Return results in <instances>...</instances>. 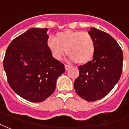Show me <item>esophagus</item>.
I'll return each instance as SVG.
<instances>
[{
    "label": "esophagus",
    "instance_id": "34e87169",
    "mask_svg": "<svg viewBox=\"0 0 129 129\" xmlns=\"http://www.w3.org/2000/svg\"><path fill=\"white\" fill-rule=\"evenodd\" d=\"M64 68H65L66 71H68L69 69H70V66L67 65V64H65V65H64Z\"/></svg>",
    "mask_w": 129,
    "mask_h": 129
}]
</instances>
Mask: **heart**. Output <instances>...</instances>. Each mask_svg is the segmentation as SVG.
<instances>
[{
    "instance_id": "1",
    "label": "heart",
    "mask_w": 129,
    "mask_h": 129,
    "mask_svg": "<svg viewBox=\"0 0 129 129\" xmlns=\"http://www.w3.org/2000/svg\"><path fill=\"white\" fill-rule=\"evenodd\" d=\"M47 46L52 56L60 60L67 53L69 60L78 64H86L92 60L95 53V42L87 32L65 30L49 38Z\"/></svg>"
}]
</instances>
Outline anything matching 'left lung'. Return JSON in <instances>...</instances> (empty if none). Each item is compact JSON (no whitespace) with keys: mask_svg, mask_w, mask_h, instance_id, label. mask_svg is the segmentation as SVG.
Returning a JSON list of instances; mask_svg holds the SVG:
<instances>
[{"mask_svg":"<svg viewBox=\"0 0 129 129\" xmlns=\"http://www.w3.org/2000/svg\"><path fill=\"white\" fill-rule=\"evenodd\" d=\"M88 33L95 42V53L92 60L79 67L74 88L84 100L95 101L105 96L118 82L123 54L116 41L107 33L92 27Z\"/></svg>","mask_w":129,"mask_h":129,"instance_id":"left-lung-1","label":"left lung"}]
</instances>
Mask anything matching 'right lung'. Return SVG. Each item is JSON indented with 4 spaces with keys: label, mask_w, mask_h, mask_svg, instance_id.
Listing matches in <instances>:
<instances>
[{
    "label": "right lung",
    "mask_w": 129,
    "mask_h": 129,
    "mask_svg": "<svg viewBox=\"0 0 129 129\" xmlns=\"http://www.w3.org/2000/svg\"><path fill=\"white\" fill-rule=\"evenodd\" d=\"M47 28H33L13 39L6 51L4 69L10 87L24 99L43 101L55 90L65 71L47 46Z\"/></svg>",
    "instance_id": "1"
}]
</instances>
